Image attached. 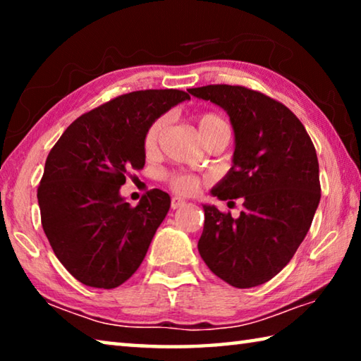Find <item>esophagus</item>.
Returning <instances> with one entry per match:
<instances>
[{
    "label": "esophagus",
    "mask_w": 361,
    "mask_h": 361,
    "mask_svg": "<svg viewBox=\"0 0 361 361\" xmlns=\"http://www.w3.org/2000/svg\"><path fill=\"white\" fill-rule=\"evenodd\" d=\"M185 205H186V200L181 197H172V202H170V207H172L173 210L181 209V207H185Z\"/></svg>",
    "instance_id": "esophagus-1"
}]
</instances>
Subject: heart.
Returning <instances> with one entry per match:
<instances>
[{
	"mask_svg": "<svg viewBox=\"0 0 361 361\" xmlns=\"http://www.w3.org/2000/svg\"><path fill=\"white\" fill-rule=\"evenodd\" d=\"M197 126L199 130L202 133V137H209L213 130L219 129V127H229L228 122L223 118H219L215 113H200L197 118ZM167 118L166 116H159L151 124L146 127L145 135H143V149L148 156L154 154L159 148V142H161L162 132L166 129ZM164 180L167 181V185L173 189L175 192L180 194H189L195 191L199 181L192 173L186 172H167L164 173Z\"/></svg>",
	"mask_w": 361,
	"mask_h": 361,
	"instance_id": "obj_1",
	"label": "heart"
}]
</instances>
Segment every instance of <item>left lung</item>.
<instances>
[{
    "mask_svg": "<svg viewBox=\"0 0 361 361\" xmlns=\"http://www.w3.org/2000/svg\"><path fill=\"white\" fill-rule=\"evenodd\" d=\"M189 94L226 109L235 135L228 175L212 189L243 199L239 218L204 205L197 248L210 271L235 288H252L288 264L320 202L319 159L302 122L283 103L243 85L210 84Z\"/></svg>",
    "mask_w": 361,
    "mask_h": 361,
    "instance_id": "left-lung-1",
    "label": "left lung"
}]
</instances>
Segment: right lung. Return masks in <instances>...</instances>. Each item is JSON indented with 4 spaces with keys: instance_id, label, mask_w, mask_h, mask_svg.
<instances>
[{
    "instance_id": "obj_1",
    "label": "right lung",
    "mask_w": 361,
    "mask_h": 361,
    "mask_svg": "<svg viewBox=\"0 0 361 361\" xmlns=\"http://www.w3.org/2000/svg\"><path fill=\"white\" fill-rule=\"evenodd\" d=\"M189 99L178 89L119 95L79 116L49 152L38 186L41 224L59 261L81 283L111 290L142 264L170 195L151 189L132 207L119 189L145 166L146 127Z\"/></svg>"
}]
</instances>
